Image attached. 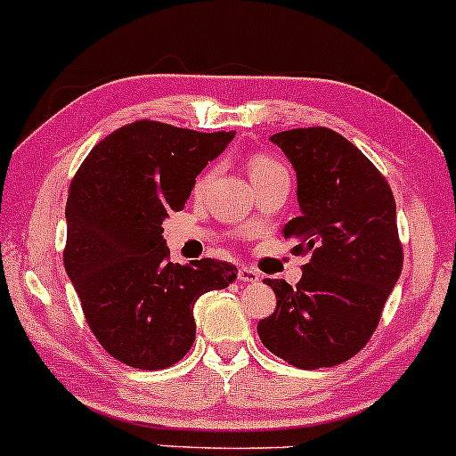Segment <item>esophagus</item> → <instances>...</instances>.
Masks as SVG:
<instances>
[{
	"instance_id": "obj_1",
	"label": "esophagus",
	"mask_w": 456,
	"mask_h": 456,
	"mask_svg": "<svg viewBox=\"0 0 456 456\" xmlns=\"http://www.w3.org/2000/svg\"><path fill=\"white\" fill-rule=\"evenodd\" d=\"M237 276H239V281H243V283H256V281H261L259 270H255V267H252V265L239 267Z\"/></svg>"
}]
</instances>
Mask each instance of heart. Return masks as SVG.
Segmentation results:
<instances>
[{
	"label": "heart",
	"mask_w": 456,
	"mask_h": 456,
	"mask_svg": "<svg viewBox=\"0 0 456 456\" xmlns=\"http://www.w3.org/2000/svg\"><path fill=\"white\" fill-rule=\"evenodd\" d=\"M248 171H250V180H252V184H255V182L263 180V177H270V175H274V173L285 171V168H283V164L276 162L274 158L265 156V153H255V156L250 158V162H248ZM213 175H215V171H206L204 175L197 180V191L206 189V186H208V182L213 180Z\"/></svg>",
	"instance_id": "1"
}]
</instances>
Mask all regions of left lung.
I'll use <instances>...</instances> for the list:
<instances>
[{
	"mask_svg": "<svg viewBox=\"0 0 456 456\" xmlns=\"http://www.w3.org/2000/svg\"><path fill=\"white\" fill-rule=\"evenodd\" d=\"M297 171L300 215L283 226L294 255L309 256L292 288L265 279L276 294L259 321L265 349L298 369L336 367L373 336L402 274L395 200L387 177L358 147L327 126L272 135Z\"/></svg>",
	"mask_w": 456,
	"mask_h": 456,
	"instance_id": "8db88e82",
	"label": "left lung"
}]
</instances>
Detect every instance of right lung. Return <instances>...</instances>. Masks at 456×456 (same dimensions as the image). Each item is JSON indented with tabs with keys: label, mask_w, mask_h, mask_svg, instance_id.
I'll list each match as a JSON object with an SVG mask.
<instances>
[{
	"label": "right lung",
	"mask_w": 456,
	"mask_h": 456,
	"mask_svg": "<svg viewBox=\"0 0 456 456\" xmlns=\"http://www.w3.org/2000/svg\"><path fill=\"white\" fill-rule=\"evenodd\" d=\"M234 131L135 120L102 138L69 184L63 263L102 349L126 367L180 362L195 342L193 305L237 279L226 261L171 263L162 222Z\"/></svg>",
	"instance_id": "obj_1"
}]
</instances>
